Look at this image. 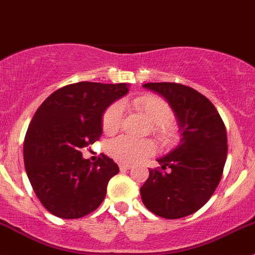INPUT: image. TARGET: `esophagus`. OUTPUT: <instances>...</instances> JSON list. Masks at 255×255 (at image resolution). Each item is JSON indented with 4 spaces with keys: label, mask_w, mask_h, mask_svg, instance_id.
Returning a JSON list of instances; mask_svg holds the SVG:
<instances>
[{
    "label": "esophagus",
    "mask_w": 255,
    "mask_h": 255,
    "mask_svg": "<svg viewBox=\"0 0 255 255\" xmlns=\"http://www.w3.org/2000/svg\"><path fill=\"white\" fill-rule=\"evenodd\" d=\"M120 169H121V170H122V171L129 170V169H132V165H130V164H121Z\"/></svg>",
    "instance_id": "esophagus-1"
}]
</instances>
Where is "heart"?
Masks as SVG:
<instances>
[{
	"label": "heart",
	"instance_id": "b5f03b06",
	"mask_svg": "<svg viewBox=\"0 0 255 255\" xmlns=\"http://www.w3.org/2000/svg\"><path fill=\"white\" fill-rule=\"evenodd\" d=\"M130 105L146 116L154 123V132L164 142H170L175 137L173 123V110L168 102L154 95H140L130 101ZM123 106L120 102L110 105L102 115V128L106 133L117 132L121 127ZM107 151L112 158L123 164H133L142 160L155 151V144L150 139H135L129 135H121L107 144Z\"/></svg>",
	"mask_w": 255,
	"mask_h": 255
}]
</instances>
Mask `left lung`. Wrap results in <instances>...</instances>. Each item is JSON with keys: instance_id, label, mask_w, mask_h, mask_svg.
<instances>
[{"instance_id": "8db88e82", "label": "left lung", "mask_w": 255, "mask_h": 255, "mask_svg": "<svg viewBox=\"0 0 255 255\" xmlns=\"http://www.w3.org/2000/svg\"><path fill=\"white\" fill-rule=\"evenodd\" d=\"M143 87L166 100L181 139L156 159L168 171L149 170L140 187L142 201L160 217H185L204 206L220 184L228 150L225 123L212 102L191 87L174 82H148Z\"/></svg>"}]
</instances>
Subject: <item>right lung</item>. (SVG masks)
<instances>
[{
    "label": "right lung",
    "mask_w": 255,
    "mask_h": 255,
    "mask_svg": "<svg viewBox=\"0 0 255 255\" xmlns=\"http://www.w3.org/2000/svg\"><path fill=\"white\" fill-rule=\"evenodd\" d=\"M127 84L82 81L54 91L34 113L24 138L23 156L35 195L50 213L80 218L105 200L117 164L102 154L91 163L80 149L102 134V115L127 95Z\"/></svg>",
    "instance_id": "1"
}]
</instances>
